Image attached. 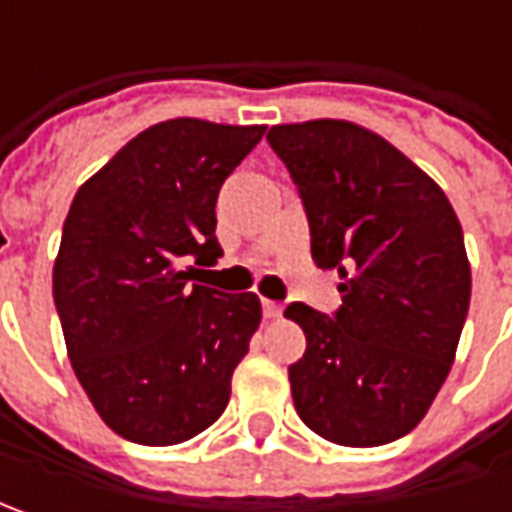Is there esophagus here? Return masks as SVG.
Wrapping results in <instances>:
<instances>
[{
  "label": "esophagus",
  "instance_id": "obj_1",
  "mask_svg": "<svg viewBox=\"0 0 512 512\" xmlns=\"http://www.w3.org/2000/svg\"><path fill=\"white\" fill-rule=\"evenodd\" d=\"M262 313H265V319H279V316H282V305L265 299V302H262Z\"/></svg>",
  "mask_w": 512,
  "mask_h": 512
}]
</instances>
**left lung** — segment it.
<instances>
[{
    "mask_svg": "<svg viewBox=\"0 0 512 512\" xmlns=\"http://www.w3.org/2000/svg\"><path fill=\"white\" fill-rule=\"evenodd\" d=\"M299 187L310 253L339 270L342 307L293 302L307 350L287 367L299 419L342 447L396 442L422 422L456 359L470 262L444 190L379 133L313 119L267 130Z\"/></svg>",
    "mask_w": 512,
    "mask_h": 512,
    "instance_id": "left-lung-1",
    "label": "left lung"
}]
</instances>
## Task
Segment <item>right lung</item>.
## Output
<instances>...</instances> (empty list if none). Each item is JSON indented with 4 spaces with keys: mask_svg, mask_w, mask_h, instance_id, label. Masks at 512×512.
<instances>
[{
    "mask_svg": "<svg viewBox=\"0 0 512 512\" xmlns=\"http://www.w3.org/2000/svg\"><path fill=\"white\" fill-rule=\"evenodd\" d=\"M265 125L168 119L76 190L53 265L70 364L122 439L168 447L225 413L262 322L256 293L190 285L216 265V199Z\"/></svg>",
    "mask_w": 512,
    "mask_h": 512,
    "instance_id": "obj_1",
    "label": "right lung"
}]
</instances>
